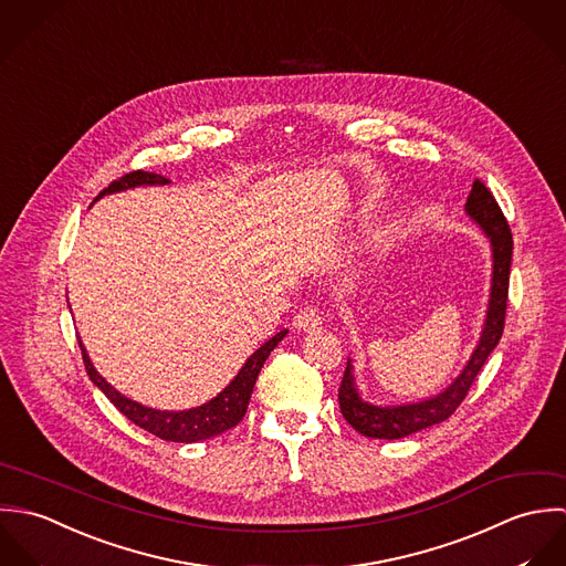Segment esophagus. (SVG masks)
<instances>
[{
  "mask_svg": "<svg viewBox=\"0 0 566 566\" xmlns=\"http://www.w3.org/2000/svg\"><path fill=\"white\" fill-rule=\"evenodd\" d=\"M293 322H295V328H300L304 333H311V331H317L322 326V313L315 306H306L304 311H300L295 315Z\"/></svg>",
  "mask_w": 566,
  "mask_h": 566,
  "instance_id": "esophagus-1",
  "label": "esophagus"
}]
</instances>
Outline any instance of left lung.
Masks as SVG:
<instances>
[{"label": "left lung", "instance_id": "1", "mask_svg": "<svg viewBox=\"0 0 566 566\" xmlns=\"http://www.w3.org/2000/svg\"><path fill=\"white\" fill-rule=\"evenodd\" d=\"M465 212L483 227L492 242V258H494V271H492V293H490V306L485 317V328L476 349L472 352V358L463 367V371L457 376L451 387L424 402L405 405V407H374L358 398L354 378L349 371V363L343 371L339 385V407L343 418L352 424L354 431L374 438V440H400L416 431L429 429L433 424L444 422L457 411V407L468 396L476 374L485 365L490 352L496 347V343L505 328V311H507V291H510V266H512V229L507 226V219L503 217L494 195L485 188L481 179H474L472 190L465 199Z\"/></svg>", "mask_w": 566, "mask_h": 566}]
</instances>
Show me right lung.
I'll use <instances>...</instances> for the list:
<instances>
[{
	"label": "right lung",
	"mask_w": 566,
	"mask_h": 566,
	"mask_svg": "<svg viewBox=\"0 0 566 566\" xmlns=\"http://www.w3.org/2000/svg\"><path fill=\"white\" fill-rule=\"evenodd\" d=\"M164 186L168 184L166 177L161 175H155V172H144V170H133L119 179L112 181L98 197L96 201L103 197V195H109V192H117V190H126V188H135V186ZM286 337V331L277 333L273 339L266 340L260 349H255L247 363L242 365V369L238 371V376L227 385L226 389L210 402L197 407V409H190V411H155V409H148V407H142L128 398H124L119 391H115L114 387L94 369L83 343L78 340L81 345V352H83V363H85V369L92 378V382L114 402L119 413H124L133 424H137L139 429L153 433L155 438L159 440H166V442H181V444H192V442H199V440H210L214 436H221L229 429H233L247 413V407H249V398L253 394V385H255V378L264 365V360L269 358V354L273 352V347L280 343V340Z\"/></svg>",
	"instance_id": "1"
}]
</instances>
